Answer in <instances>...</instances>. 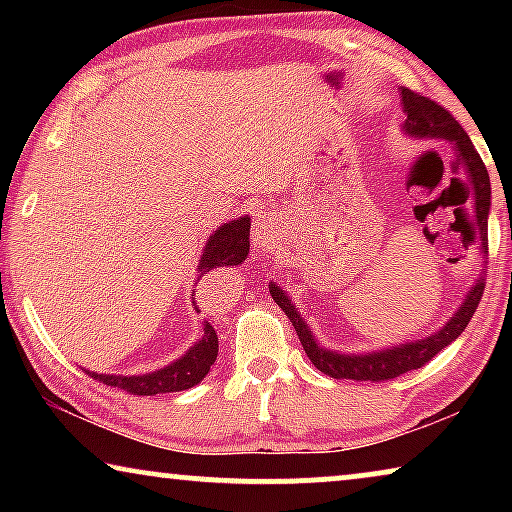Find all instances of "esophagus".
Masks as SVG:
<instances>
[{
    "label": "esophagus",
    "instance_id": "esophagus-1",
    "mask_svg": "<svg viewBox=\"0 0 512 512\" xmlns=\"http://www.w3.org/2000/svg\"><path fill=\"white\" fill-rule=\"evenodd\" d=\"M277 233H279V223L275 214L263 212L258 216L254 223V244H258V247H268V244L277 237Z\"/></svg>",
    "mask_w": 512,
    "mask_h": 512
}]
</instances>
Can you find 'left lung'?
<instances>
[{"instance_id":"obj_1","label":"left lung","mask_w":512,"mask_h":512,"mask_svg":"<svg viewBox=\"0 0 512 512\" xmlns=\"http://www.w3.org/2000/svg\"><path fill=\"white\" fill-rule=\"evenodd\" d=\"M401 104L405 123L403 130L405 135L417 137V139H443L450 142L454 153V163H459L466 170L464 181V193L468 205L473 207L475 221L480 228V240L482 251L487 249V216H489V202H492V188H489V174L487 167L482 163V158L475 151L471 137L466 135V130L461 128L450 111L440 107L438 102H433L431 97H424L415 93V90L403 88L401 90ZM485 291V279H478L468 291L464 303L454 317L440 328L438 333L429 335L424 340H412L405 345H396L391 349H382V352H370V354H340L331 352V349L321 347L317 338H314L310 326L305 324L300 317L296 305L291 303V298L279 289L275 282H270L272 300L282 307L286 317L291 319L293 328H296L300 345H303L305 354L310 356V361L317 366L321 373L335 377V380H356V382H387L394 377L408 373V370H417L429 363L433 356L459 338L468 326V321L478 310V303Z\"/></svg>"}]
</instances>
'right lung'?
Listing matches in <instances>:
<instances>
[{
	"label": "right lung",
	"mask_w": 512,
	"mask_h": 512,
	"mask_svg": "<svg viewBox=\"0 0 512 512\" xmlns=\"http://www.w3.org/2000/svg\"><path fill=\"white\" fill-rule=\"evenodd\" d=\"M249 228L251 219L242 216V219L228 221L219 230H214V235H209L205 244V251H202L198 265L200 277L214 268H223V265H240L249 254ZM216 354H219V338H216L212 324L205 321L202 338L170 366L146 375H97L90 373V370H86V373L93 375L95 380L109 384V387H118L135 396L170 394V391L195 387L214 366Z\"/></svg>",
	"instance_id": "right-lung-1"
}]
</instances>
